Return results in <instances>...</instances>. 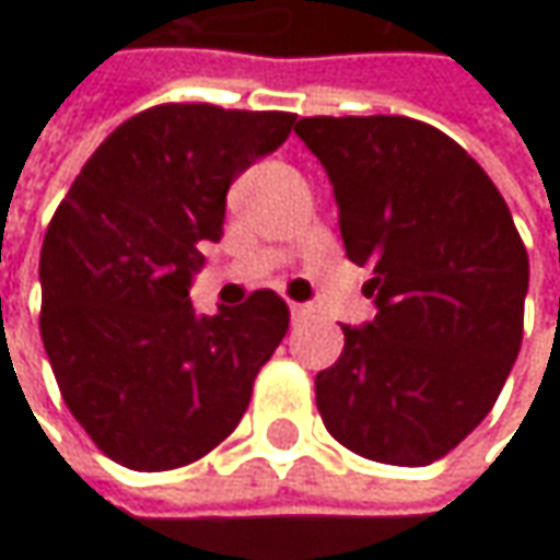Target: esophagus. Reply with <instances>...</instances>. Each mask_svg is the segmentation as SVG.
<instances>
[{"instance_id":"obj_1","label":"esophagus","mask_w":560,"mask_h":560,"mask_svg":"<svg viewBox=\"0 0 560 560\" xmlns=\"http://www.w3.org/2000/svg\"><path fill=\"white\" fill-rule=\"evenodd\" d=\"M314 308L308 305V302H290V314H292V320H305L308 314H312Z\"/></svg>"}]
</instances>
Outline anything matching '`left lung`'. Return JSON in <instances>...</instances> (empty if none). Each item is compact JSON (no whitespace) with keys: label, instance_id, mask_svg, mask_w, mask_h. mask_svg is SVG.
I'll return each instance as SVG.
<instances>
[{"label":"left lung","instance_id":"obj_1","mask_svg":"<svg viewBox=\"0 0 560 560\" xmlns=\"http://www.w3.org/2000/svg\"><path fill=\"white\" fill-rule=\"evenodd\" d=\"M295 133L330 177L376 308L342 327V355L314 376L317 411L361 458L433 464L492 411L517 361L527 248L483 167L430 124L302 118Z\"/></svg>","mask_w":560,"mask_h":560}]
</instances>
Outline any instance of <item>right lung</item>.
Returning a JSON list of instances; mask_svg holds the SVG:
<instances>
[{"label": "right lung", "mask_w": 560, "mask_h": 560, "mask_svg": "<svg viewBox=\"0 0 560 560\" xmlns=\"http://www.w3.org/2000/svg\"><path fill=\"white\" fill-rule=\"evenodd\" d=\"M295 115L159 105L93 152L39 255V334L58 389L98 448L130 470L199 462L243 420L290 327L270 290L199 314L205 243L226 189L290 137Z\"/></svg>", "instance_id": "right-lung-1"}]
</instances>
